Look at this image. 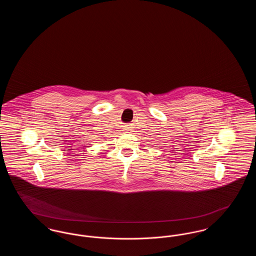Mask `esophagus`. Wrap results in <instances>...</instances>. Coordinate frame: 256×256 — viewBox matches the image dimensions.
Returning a JSON list of instances; mask_svg holds the SVG:
<instances>
[{
  "mask_svg": "<svg viewBox=\"0 0 256 256\" xmlns=\"http://www.w3.org/2000/svg\"><path fill=\"white\" fill-rule=\"evenodd\" d=\"M124 130H130V128H124Z\"/></svg>",
  "mask_w": 256,
  "mask_h": 256,
  "instance_id": "esophagus-1",
  "label": "esophagus"
}]
</instances>
